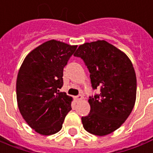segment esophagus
I'll return each instance as SVG.
<instances>
[{"mask_svg": "<svg viewBox=\"0 0 153 153\" xmlns=\"http://www.w3.org/2000/svg\"><path fill=\"white\" fill-rule=\"evenodd\" d=\"M82 99H83V96H81V95H79V96H76V100H78V101H79V100H81Z\"/></svg>", "mask_w": 153, "mask_h": 153, "instance_id": "1", "label": "esophagus"}]
</instances>
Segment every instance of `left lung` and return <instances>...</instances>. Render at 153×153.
<instances>
[{
    "label": "left lung",
    "mask_w": 153,
    "mask_h": 153,
    "mask_svg": "<svg viewBox=\"0 0 153 153\" xmlns=\"http://www.w3.org/2000/svg\"><path fill=\"white\" fill-rule=\"evenodd\" d=\"M90 73L91 87L100 93L90 96V113L82 117L90 134L104 136L118 129L133 111L136 101L137 78L125 53L104 40L80 45L74 53Z\"/></svg>",
    "instance_id": "left-lung-1"
}]
</instances>
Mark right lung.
Segmentation results:
<instances>
[{"label": "right lung", "mask_w": 153, "mask_h": 153, "mask_svg": "<svg viewBox=\"0 0 153 153\" xmlns=\"http://www.w3.org/2000/svg\"><path fill=\"white\" fill-rule=\"evenodd\" d=\"M77 46L50 40L25 57L16 80L19 112L30 128L42 135L61 130L72 110L73 98L61 92L63 69Z\"/></svg>", "instance_id": "right-lung-1"}]
</instances>
